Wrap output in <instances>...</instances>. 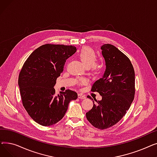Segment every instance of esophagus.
<instances>
[{
  "mask_svg": "<svg viewBox=\"0 0 157 157\" xmlns=\"http://www.w3.org/2000/svg\"><path fill=\"white\" fill-rule=\"evenodd\" d=\"M78 98H81V99H84V98H86V96L82 95L81 94H78Z\"/></svg>",
  "mask_w": 157,
  "mask_h": 157,
  "instance_id": "34e87169",
  "label": "esophagus"
}]
</instances>
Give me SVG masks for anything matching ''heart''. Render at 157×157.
<instances>
[{
  "instance_id": "heart-1",
  "label": "heart",
  "mask_w": 157,
  "mask_h": 157,
  "mask_svg": "<svg viewBox=\"0 0 157 157\" xmlns=\"http://www.w3.org/2000/svg\"><path fill=\"white\" fill-rule=\"evenodd\" d=\"M79 59L88 69L93 72H96L102 67V62L96 60L97 55L92 48L85 46L82 48L78 53ZM85 80H82V83H85Z\"/></svg>"
}]
</instances>
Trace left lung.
Returning a JSON list of instances; mask_svg holds the SVG:
<instances>
[{
	"instance_id": "left-lung-1",
	"label": "left lung",
	"mask_w": 157,
	"mask_h": 157,
	"mask_svg": "<svg viewBox=\"0 0 157 157\" xmlns=\"http://www.w3.org/2000/svg\"><path fill=\"white\" fill-rule=\"evenodd\" d=\"M101 49L106 68L91 90L99 93L102 100H95L96 104L94 101L86 117L93 126L103 130L117 124L130 108L135 95V72L128 58L117 48L105 44Z\"/></svg>"
}]
</instances>
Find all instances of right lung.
I'll return each mask as SVG.
<instances>
[{"label":"right lung","mask_w":157,"mask_h":157,"mask_svg":"<svg viewBox=\"0 0 157 157\" xmlns=\"http://www.w3.org/2000/svg\"><path fill=\"white\" fill-rule=\"evenodd\" d=\"M76 51L74 46L46 44L33 52L20 72L18 85L23 105L29 116L43 126L59 122L76 100V92L67 90L55 94L53 88L68 58Z\"/></svg>","instance_id":"obj_1"}]
</instances>
